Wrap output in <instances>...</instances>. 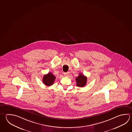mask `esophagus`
Here are the masks:
<instances>
[{
    "instance_id": "1",
    "label": "esophagus",
    "mask_w": 132,
    "mask_h": 132,
    "mask_svg": "<svg viewBox=\"0 0 132 132\" xmlns=\"http://www.w3.org/2000/svg\"><path fill=\"white\" fill-rule=\"evenodd\" d=\"M69 75V73H68V72H65V73H64V76H65V77H68Z\"/></svg>"
}]
</instances>
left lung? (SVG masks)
<instances>
[{
    "mask_svg": "<svg viewBox=\"0 0 132 132\" xmlns=\"http://www.w3.org/2000/svg\"><path fill=\"white\" fill-rule=\"evenodd\" d=\"M77 85L78 87H83L86 85L87 82V77L82 73H79V76L76 78Z\"/></svg>",
    "mask_w": 132,
    "mask_h": 132,
    "instance_id": "obj_1",
    "label": "left lung"
}]
</instances>
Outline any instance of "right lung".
I'll list each match as a JSON object with an SVG mask.
<instances>
[{"mask_svg": "<svg viewBox=\"0 0 132 132\" xmlns=\"http://www.w3.org/2000/svg\"><path fill=\"white\" fill-rule=\"evenodd\" d=\"M55 79V76L52 74V73L50 72L47 74L44 75L42 79V81L44 85L49 86L53 85Z\"/></svg>", "mask_w": 132, "mask_h": 132, "instance_id": "add662e5", "label": "right lung"}]
</instances>
